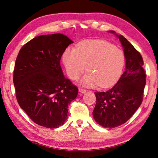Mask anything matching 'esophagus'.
Here are the masks:
<instances>
[{"instance_id":"1","label":"esophagus","mask_w":158,"mask_h":158,"mask_svg":"<svg viewBox=\"0 0 158 158\" xmlns=\"http://www.w3.org/2000/svg\"><path fill=\"white\" fill-rule=\"evenodd\" d=\"M79 93H81V94H84V93H86V92L87 91V90L84 89L79 88Z\"/></svg>"}]
</instances>
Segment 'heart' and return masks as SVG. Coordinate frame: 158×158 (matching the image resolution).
Instances as JSON below:
<instances>
[{"label": "heart", "instance_id": "heart-1", "mask_svg": "<svg viewBox=\"0 0 158 158\" xmlns=\"http://www.w3.org/2000/svg\"><path fill=\"white\" fill-rule=\"evenodd\" d=\"M67 74L76 80L86 71L81 80L86 86L99 85L107 88L114 85L121 76L124 65L123 51L104 40H86L77 50L68 47L63 54Z\"/></svg>", "mask_w": 158, "mask_h": 158}]
</instances>
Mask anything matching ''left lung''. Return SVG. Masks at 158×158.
I'll return each mask as SVG.
<instances>
[{"label": "left lung", "mask_w": 158, "mask_h": 158, "mask_svg": "<svg viewBox=\"0 0 158 158\" xmlns=\"http://www.w3.org/2000/svg\"><path fill=\"white\" fill-rule=\"evenodd\" d=\"M110 32L114 33V31ZM124 48L126 68L117 83L108 91L95 92L94 119L105 128L124 124L141 106L146 83L143 60L140 52L122 35H117Z\"/></svg>", "instance_id": "obj_1"}]
</instances>
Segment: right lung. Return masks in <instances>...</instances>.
Instances as JSON below:
<instances>
[{"label": "right lung", "instance_id": "1", "mask_svg": "<svg viewBox=\"0 0 158 158\" xmlns=\"http://www.w3.org/2000/svg\"><path fill=\"white\" fill-rule=\"evenodd\" d=\"M71 39L62 34L39 36L21 48L13 72L17 101L32 121L57 128L67 119L78 88L65 78L60 58Z\"/></svg>", "mask_w": 158, "mask_h": 158}]
</instances>
